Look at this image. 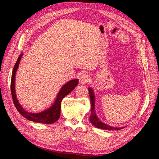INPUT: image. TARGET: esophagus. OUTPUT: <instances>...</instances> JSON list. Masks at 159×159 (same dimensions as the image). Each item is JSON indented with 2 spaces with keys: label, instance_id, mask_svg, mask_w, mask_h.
Returning a JSON list of instances; mask_svg holds the SVG:
<instances>
[{
  "label": "esophagus",
  "instance_id": "1",
  "mask_svg": "<svg viewBox=\"0 0 159 159\" xmlns=\"http://www.w3.org/2000/svg\"><path fill=\"white\" fill-rule=\"evenodd\" d=\"M89 75L87 74H81L80 78V82L81 84H85L86 83L89 82Z\"/></svg>",
  "mask_w": 159,
  "mask_h": 159
}]
</instances>
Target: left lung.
Returning a JSON list of instances; mask_svg holds the SVG:
<instances>
[{
  "label": "left lung",
  "mask_w": 159,
  "mask_h": 159,
  "mask_svg": "<svg viewBox=\"0 0 159 159\" xmlns=\"http://www.w3.org/2000/svg\"><path fill=\"white\" fill-rule=\"evenodd\" d=\"M89 89V94L90 97V102H91V115L89 117V121L91 123L93 124V125L96 127L97 128L101 129H105V130H120L123 129V127H113L111 126H109L107 124H105L103 122H102L97 117V115L95 112V96L93 91L91 88H88Z\"/></svg>",
  "instance_id": "obj_1"
}]
</instances>
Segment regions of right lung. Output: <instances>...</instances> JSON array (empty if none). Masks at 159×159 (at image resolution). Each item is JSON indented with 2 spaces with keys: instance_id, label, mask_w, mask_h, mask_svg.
Returning a JSON list of instances; mask_svg holds the SVG:
<instances>
[{
  "instance_id": "1",
  "label": "right lung",
  "mask_w": 159,
  "mask_h": 159,
  "mask_svg": "<svg viewBox=\"0 0 159 159\" xmlns=\"http://www.w3.org/2000/svg\"><path fill=\"white\" fill-rule=\"evenodd\" d=\"M22 56H23L22 54H21L20 56H19L16 64L14 66L12 73L11 90V94H12L13 103L14 105H15L18 111L22 115V116H23L24 117H25L28 120H30V121L36 122V123H45V124L54 123L60 117L61 100L63 99L64 98H65L67 95L69 94L77 85H78L79 80L78 79L72 80L69 81L68 83H66L59 91L58 95L57 96V98L55 101L54 103L52 105V107H50L49 109L44 111H42L40 113H28L22 107L21 105L19 104L16 98V93H15V88H14V81H15L16 72L18 68V65H19V63H20V61L21 60V57Z\"/></svg>"
}]
</instances>
